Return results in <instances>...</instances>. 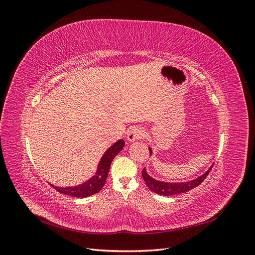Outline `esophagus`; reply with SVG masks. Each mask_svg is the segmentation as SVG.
<instances>
[{"label": "esophagus", "instance_id": "esophagus-1", "mask_svg": "<svg viewBox=\"0 0 255 255\" xmlns=\"http://www.w3.org/2000/svg\"><path fill=\"white\" fill-rule=\"evenodd\" d=\"M142 137H144L143 128H141L139 127H134L128 134V140L130 141V142H133L135 140L140 139V138H142Z\"/></svg>", "mask_w": 255, "mask_h": 255}]
</instances>
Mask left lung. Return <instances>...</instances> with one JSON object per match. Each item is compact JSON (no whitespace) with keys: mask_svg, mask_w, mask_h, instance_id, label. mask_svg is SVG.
Here are the masks:
<instances>
[{"mask_svg":"<svg viewBox=\"0 0 255 255\" xmlns=\"http://www.w3.org/2000/svg\"><path fill=\"white\" fill-rule=\"evenodd\" d=\"M149 151H150V154H152L151 148H149ZM212 167L213 166H211L210 169H208V170L205 173H203L201 176H198L197 179L188 181V182H181V183H169V182L157 181L148 174L145 168L142 170L141 174H142L143 181L146 184V186L151 189V191L156 192V194L163 195V196H173V195L183 194V192L189 191L192 188L199 186V185L206 179V176L208 175V173H210Z\"/></svg>","mask_w":255,"mask_h":255,"instance_id":"left-lung-1","label":"left lung"}]
</instances>
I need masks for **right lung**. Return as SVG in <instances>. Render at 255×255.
<instances>
[{"instance_id": "right-lung-1", "label": "right lung", "mask_w": 255, "mask_h": 255, "mask_svg": "<svg viewBox=\"0 0 255 255\" xmlns=\"http://www.w3.org/2000/svg\"><path fill=\"white\" fill-rule=\"evenodd\" d=\"M125 146V140L120 139L117 142H115L112 146L106 150V152L103 154V156L100 159V163L98 165V169L96 174L91 177L87 182L82 183L78 186H71V187H57L52 186L55 188L60 194H65L71 197L76 198H86L91 195H95L97 192L102 189L104 186L105 181L107 179V174L110 171V167L113 159L115 156L123 149Z\"/></svg>"}]
</instances>
